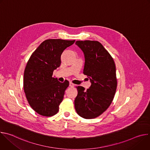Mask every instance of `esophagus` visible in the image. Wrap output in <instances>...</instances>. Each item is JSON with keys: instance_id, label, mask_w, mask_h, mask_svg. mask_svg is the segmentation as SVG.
<instances>
[{"instance_id": "1", "label": "esophagus", "mask_w": 150, "mask_h": 150, "mask_svg": "<svg viewBox=\"0 0 150 150\" xmlns=\"http://www.w3.org/2000/svg\"><path fill=\"white\" fill-rule=\"evenodd\" d=\"M69 86L71 87H72V88H73V87H75V84L74 83H73L72 82H70L69 83Z\"/></svg>"}]
</instances>
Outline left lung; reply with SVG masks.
<instances>
[{
	"label": "left lung",
	"instance_id": "1",
	"mask_svg": "<svg viewBox=\"0 0 150 150\" xmlns=\"http://www.w3.org/2000/svg\"><path fill=\"white\" fill-rule=\"evenodd\" d=\"M85 56L83 74L91 82L86 91L77 86L75 99L76 113L87 119L100 116L111 104L117 88L116 66L110 53L97 41H76Z\"/></svg>",
	"mask_w": 150,
	"mask_h": 150
}]
</instances>
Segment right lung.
I'll use <instances>...</instances> for the list:
<instances>
[{
    "label": "right lung",
    "mask_w": 150,
    "mask_h": 150,
    "mask_svg": "<svg viewBox=\"0 0 150 150\" xmlns=\"http://www.w3.org/2000/svg\"><path fill=\"white\" fill-rule=\"evenodd\" d=\"M75 40L48 39L42 42L31 55L24 74V90L31 108L38 114L56 115L69 82L63 83L52 76L60 65L61 55Z\"/></svg>",
    "instance_id": "add662e5"
}]
</instances>
